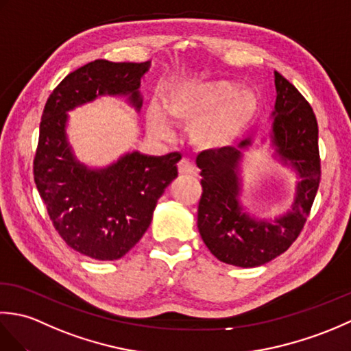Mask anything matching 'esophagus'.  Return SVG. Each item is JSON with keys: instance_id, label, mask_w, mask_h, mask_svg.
Instances as JSON below:
<instances>
[{"instance_id": "obj_1", "label": "esophagus", "mask_w": 351, "mask_h": 351, "mask_svg": "<svg viewBox=\"0 0 351 351\" xmlns=\"http://www.w3.org/2000/svg\"><path fill=\"white\" fill-rule=\"evenodd\" d=\"M178 170H180L181 175H196V171H197L195 164L185 158L178 162Z\"/></svg>"}]
</instances>
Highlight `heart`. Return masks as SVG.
Listing matches in <instances>:
<instances>
[{"label":"heart","instance_id":"obj_1","mask_svg":"<svg viewBox=\"0 0 351 351\" xmlns=\"http://www.w3.org/2000/svg\"><path fill=\"white\" fill-rule=\"evenodd\" d=\"M164 112L158 104L147 108V123L160 137L173 136V121L193 126L191 137L205 149L232 145L249 130L259 108L256 93L238 88L228 80H185L164 93Z\"/></svg>","mask_w":351,"mask_h":351}]
</instances>
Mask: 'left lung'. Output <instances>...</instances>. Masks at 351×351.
Wrapping results in <instances>:
<instances>
[{"label":"left lung","instance_id":"8db88e82","mask_svg":"<svg viewBox=\"0 0 351 351\" xmlns=\"http://www.w3.org/2000/svg\"><path fill=\"white\" fill-rule=\"evenodd\" d=\"M276 104L271 126L256 141L200 152L196 158L202 184L197 229L206 247L229 265L259 267L285 252L299 237L319 184L318 125L300 92L274 71ZM264 144L272 159L296 175L291 210L273 219L250 213L241 202L244 152Z\"/></svg>","mask_w":351,"mask_h":351}]
</instances>
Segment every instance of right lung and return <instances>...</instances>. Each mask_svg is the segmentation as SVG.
<instances>
[{
    "mask_svg": "<svg viewBox=\"0 0 351 351\" xmlns=\"http://www.w3.org/2000/svg\"><path fill=\"white\" fill-rule=\"evenodd\" d=\"M145 63L95 60L69 73L45 106L34 182L66 244L83 255L114 261L136 245L152 221L164 190L178 176L181 154H122L107 166L77 158L68 138L69 113L102 96L125 98L140 113Z\"/></svg>",
    "mask_w": 351,
    "mask_h": 351,
    "instance_id": "right-lung-1",
    "label": "right lung"
}]
</instances>
